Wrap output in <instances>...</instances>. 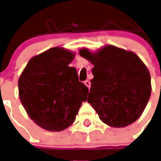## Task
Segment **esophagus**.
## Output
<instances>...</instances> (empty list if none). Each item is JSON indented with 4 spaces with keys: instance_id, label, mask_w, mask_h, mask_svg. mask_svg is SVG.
<instances>
[{
    "instance_id": "obj_1",
    "label": "esophagus",
    "mask_w": 161,
    "mask_h": 161,
    "mask_svg": "<svg viewBox=\"0 0 161 161\" xmlns=\"http://www.w3.org/2000/svg\"><path fill=\"white\" fill-rule=\"evenodd\" d=\"M84 84L86 85V86H87V87H88V88H89L90 86H91V83H90V81H88V80L84 81Z\"/></svg>"
}]
</instances>
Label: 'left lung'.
<instances>
[{
  "instance_id": "8db88e82",
  "label": "left lung",
  "mask_w": 161,
  "mask_h": 161,
  "mask_svg": "<svg viewBox=\"0 0 161 161\" xmlns=\"http://www.w3.org/2000/svg\"><path fill=\"white\" fill-rule=\"evenodd\" d=\"M79 53L94 65L87 102L99 118L112 127L136 121L151 93V75L141 58L113 45L94 53L82 49Z\"/></svg>"
}]
</instances>
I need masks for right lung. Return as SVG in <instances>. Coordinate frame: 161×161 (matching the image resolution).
Here are the masks:
<instances>
[{
    "label": "right lung",
    "mask_w": 161,
    "mask_h": 161,
    "mask_svg": "<svg viewBox=\"0 0 161 161\" xmlns=\"http://www.w3.org/2000/svg\"><path fill=\"white\" fill-rule=\"evenodd\" d=\"M74 54L52 48L31 58L18 81L19 96L27 114L40 127L60 131L74 123L88 88L69 64Z\"/></svg>",
    "instance_id": "add662e5"
}]
</instances>
